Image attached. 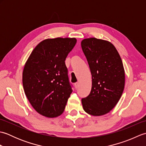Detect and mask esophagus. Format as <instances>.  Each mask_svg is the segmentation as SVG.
<instances>
[{
    "label": "esophagus",
    "mask_w": 146,
    "mask_h": 146,
    "mask_svg": "<svg viewBox=\"0 0 146 146\" xmlns=\"http://www.w3.org/2000/svg\"><path fill=\"white\" fill-rule=\"evenodd\" d=\"M78 86H79V83L78 82H76L75 83V87L76 89H77L78 88Z\"/></svg>",
    "instance_id": "obj_1"
}]
</instances>
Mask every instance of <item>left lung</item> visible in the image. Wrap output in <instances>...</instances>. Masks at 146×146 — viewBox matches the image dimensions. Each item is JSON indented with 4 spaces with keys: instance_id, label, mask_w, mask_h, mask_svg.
Returning <instances> with one entry per match:
<instances>
[{
    "instance_id": "obj_1",
    "label": "left lung",
    "mask_w": 146,
    "mask_h": 146,
    "mask_svg": "<svg viewBox=\"0 0 146 146\" xmlns=\"http://www.w3.org/2000/svg\"><path fill=\"white\" fill-rule=\"evenodd\" d=\"M89 64L92 86L88 97L82 99L86 113L100 116L111 110L124 89L125 71L115 47L105 40L90 38L81 42Z\"/></svg>"
}]
</instances>
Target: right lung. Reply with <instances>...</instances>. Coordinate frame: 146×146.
<instances>
[{"label":"right lung","mask_w":146,"mask_h":146,"mask_svg":"<svg viewBox=\"0 0 146 146\" xmlns=\"http://www.w3.org/2000/svg\"><path fill=\"white\" fill-rule=\"evenodd\" d=\"M76 43L74 38L43 40L24 65V92L35 110L46 117L54 118L63 113L73 91L64 61Z\"/></svg>","instance_id":"add662e5"}]
</instances>
